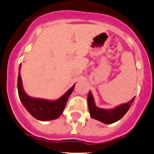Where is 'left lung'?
I'll use <instances>...</instances> for the list:
<instances>
[{
  "label": "left lung",
  "instance_id": "8db88e82",
  "mask_svg": "<svg viewBox=\"0 0 154 154\" xmlns=\"http://www.w3.org/2000/svg\"><path fill=\"white\" fill-rule=\"evenodd\" d=\"M134 100V97H133L128 103L119 105L113 109H102V108L96 106L92 94L90 91L88 95V109L91 117L103 122V123L112 124L113 122H117L118 120L122 119L125 116V114L129 109L131 104L133 103Z\"/></svg>",
  "mask_w": 154,
  "mask_h": 154
}]
</instances>
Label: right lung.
<instances>
[{
    "mask_svg": "<svg viewBox=\"0 0 154 154\" xmlns=\"http://www.w3.org/2000/svg\"><path fill=\"white\" fill-rule=\"evenodd\" d=\"M20 67L21 64L20 66L17 88H18L19 97L23 106L32 116L41 121H48V120L57 119L63 112L69 97L73 91L75 85L71 88L69 89L62 97L56 100H48L40 98L32 97L26 94L23 90L21 75H20Z\"/></svg>",
    "mask_w": 154,
    "mask_h": 154,
    "instance_id": "add662e5",
    "label": "right lung"
}]
</instances>
